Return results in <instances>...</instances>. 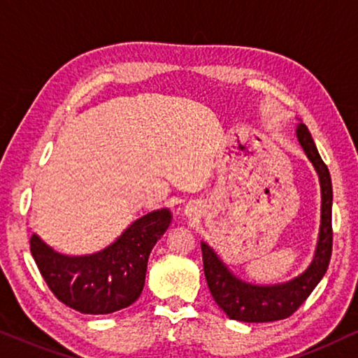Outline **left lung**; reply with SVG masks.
Masks as SVG:
<instances>
[{
    "label": "left lung",
    "instance_id": "1",
    "mask_svg": "<svg viewBox=\"0 0 358 358\" xmlns=\"http://www.w3.org/2000/svg\"><path fill=\"white\" fill-rule=\"evenodd\" d=\"M296 137L311 162L321 187V224L311 264L294 278L275 285H255L241 280L224 264L216 250L201 241L204 276L214 301L231 319L242 322H273L296 311L326 275L332 252V183L331 175L308 127L299 121Z\"/></svg>",
    "mask_w": 358,
    "mask_h": 358
}]
</instances>
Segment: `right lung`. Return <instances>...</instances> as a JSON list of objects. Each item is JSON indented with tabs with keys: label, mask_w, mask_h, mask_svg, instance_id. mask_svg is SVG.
<instances>
[{
	"label": "right lung",
	"mask_w": 358,
	"mask_h": 358,
	"mask_svg": "<svg viewBox=\"0 0 358 358\" xmlns=\"http://www.w3.org/2000/svg\"><path fill=\"white\" fill-rule=\"evenodd\" d=\"M171 224L169 208L137 217L116 241L85 255L60 254L36 232L31 254L57 299L83 314H109L131 306L145 283L149 255Z\"/></svg>",
	"instance_id": "1"
}]
</instances>
